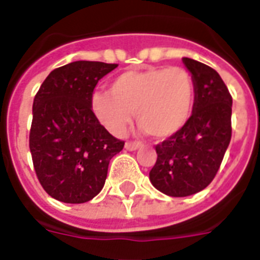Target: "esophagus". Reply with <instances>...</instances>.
I'll list each match as a JSON object with an SVG mask.
<instances>
[{
	"instance_id": "obj_1",
	"label": "esophagus",
	"mask_w": 260,
	"mask_h": 260,
	"mask_svg": "<svg viewBox=\"0 0 260 260\" xmlns=\"http://www.w3.org/2000/svg\"><path fill=\"white\" fill-rule=\"evenodd\" d=\"M140 146H141V144L136 141H127L126 144H124V148H126L127 151H136V149H138Z\"/></svg>"
}]
</instances>
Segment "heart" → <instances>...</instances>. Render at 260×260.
I'll list each match as a JSON object with an SVG mask.
<instances>
[{
    "mask_svg": "<svg viewBox=\"0 0 260 260\" xmlns=\"http://www.w3.org/2000/svg\"><path fill=\"white\" fill-rule=\"evenodd\" d=\"M194 81L182 67H152L126 71L115 78L109 91H95L90 108L115 136L126 132L136 112L144 132L166 140L182 130L194 105Z\"/></svg>",
    "mask_w": 260,
    "mask_h": 260,
    "instance_id": "heart-1",
    "label": "heart"
}]
</instances>
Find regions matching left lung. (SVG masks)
<instances>
[{
	"label": "left lung",
	"mask_w": 260,
	"mask_h": 260,
	"mask_svg": "<svg viewBox=\"0 0 260 260\" xmlns=\"http://www.w3.org/2000/svg\"><path fill=\"white\" fill-rule=\"evenodd\" d=\"M194 81V105L188 123L156 148L149 179L157 190L185 197L207 188L232 138V95L214 68L183 57Z\"/></svg>",
	"instance_id": "obj_1"
}]
</instances>
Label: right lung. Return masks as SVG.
Here are the masks:
<instances>
[{"instance_id": "1", "label": "right lung", "mask_w": 260, "mask_h": 260, "mask_svg": "<svg viewBox=\"0 0 260 260\" xmlns=\"http://www.w3.org/2000/svg\"><path fill=\"white\" fill-rule=\"evenodd\" d=\"M118 64L74 61L50 72L32 103L30 152L49 196L81 204L103 189L109 160L124 141L115 138L90 108L97 82Z\"/></svg>"}]
</instances>
